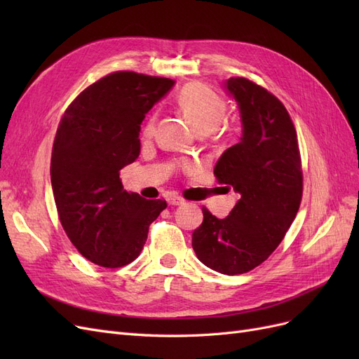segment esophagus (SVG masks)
Instances as JSON below:
<instances>
[{
    "instance_id": "obj_1",
    "label": "esophagus",
    "mask_w": 359,
    "mask_h": 359,
    "mask_svg": "<svg viewBox=\"0 0 359 359\" xmlns=\"http://www.w3.org/2000/svg\"><path fill=\"white\" fill-rule=\"evenodd\" d=\"M168 203L177 206V205L184 203V199L180 198V196H175V194H170V196H168Z\"/></svg>"
}]
</instances>
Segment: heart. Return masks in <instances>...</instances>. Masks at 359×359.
<instances>
[{"instance_id":"b5f03b06","label":"heart","mask_w":359,"mask_h":359,"mask_svg":"<svg viewBox=\"0 0 359 359\" xmlns=\"http://www.w3.org/2000/svg\"><path fill=\"white\" fill-rule=\"evenodd\" d=\"M178 103L201 133L212 132L226 118V103L210 86L199 82H191L182 86L178 94ZM157 127V114L149 115L144 126L145 137L154 136Z\"/></svg>"}]
</instances>
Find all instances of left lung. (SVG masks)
I'll list each match as a JSON object with an SVG mask.
<instances>
[{
  "mask_svg": "<svg viewBox=\"0 0 359 359\" xmlns=\"http://www.w3.org/2000/svg\"><path fill=\"white\" fill-rule=\"evenodd\" d=\"M240 107L243 137L214 168L217 182L238 193L226 219L202 208L193 250L203 265L236 276L259 266L283 241L302 199L297 130L274 94L245 78L226 82Z\"/></svg>",
  "mask_w": 359,
  "mask_h": 359,
  "instance_id": "left-lung-1",
  "label": "left lung"
}]
</instances>
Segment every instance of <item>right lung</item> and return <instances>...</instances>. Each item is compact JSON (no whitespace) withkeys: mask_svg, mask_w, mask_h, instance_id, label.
<instances>
[{"mask_svg":"<svg viewBox=\"0 0 359 359\" xmlns=\"http://www.w3.org/2000/svg\"><path fill=\"white\" fill-rule=\"evenodd\" d=\"M172 79L114 72L85 88L61 116L50 157V182L64 232L78 252L104 268L140 255L168 203L124 190L119 170L140 153L145 114Z\"/></svg>","mask_w":359,"mask_h":359,"instance_id":"obj_1","label":"right lung"}]
</instances>
